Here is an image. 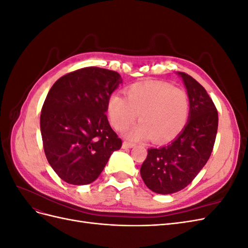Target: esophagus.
<instances>
[{"mask_svg": "<svg viewBox=\"0 0 248 248\" xmlns=\"http://www.w3.org/2000/svg\"><path fill=\"white\" fill-rule=\"evenodd\" d=\"M133 147H134V144H132V142H129V141H123V144H122L123 149H130Z\"/></svg>", "mask_w": 248, "mask_h": 248, "instance_id": "esophagus-1", "label": "esophagus"}]
</instances>
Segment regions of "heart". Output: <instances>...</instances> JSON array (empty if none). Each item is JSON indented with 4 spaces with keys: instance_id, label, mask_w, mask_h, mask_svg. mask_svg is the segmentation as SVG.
Segmentation results:
<instances>
[{
    "instance_id": "heart-1",
    "label": "heart",
    "mask_w": 248,
    "mask_h": 248,
    "mask_svg": "<svg viewBox=\"0 0 248 248\" xmlns=\"http://www.w3.org/2000/svg\"><path fill=\"white\" fill-rule=\"evenodd\" d=\"M124 93L125 97H109L108 114L119 131L125 130L139 115L140 123L127 133L130 140L150 138L163 144L184 129L189 116V100L184 90L164 81H140L127 87Z\"/></svg>"
}]
</instances>
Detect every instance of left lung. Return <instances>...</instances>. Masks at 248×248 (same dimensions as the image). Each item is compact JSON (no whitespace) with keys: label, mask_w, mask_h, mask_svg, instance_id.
Masks as SVG:
<instances>
[{"label":"left lung","mask_w":248,"mask_h":248,"mask_svg":"<svg viewBox=\"0 0 248 248\" xmlns=\"http://www.w3.org/2000/svg\"><path fill=\"white\" fill-rule=\"evenodd\" d=\"M181 77L189 98L188 121L170 144L148 149L140 176L149 189L159 194L182 190L190 184L212 153L218 114L205 88L184 72Z\"/></svg>","instance_id":"obj_1"}]
</instances>
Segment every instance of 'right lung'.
<instances>
[{"instance_id": "1", "label": "right lung", "mask_w": 248, "mask_h": 248, "mask_svg": "<svg viewBox=\"0 0 248 248\" xmlns=\"http://www.w3.org/2000/svg\"><path fill=\"white\" fill-rule=\"evenodd\" d=\"M121 82L116 71L86 67L60 78L50 88L40 130L46 159L63 181L92 183L121 148L106 115L108 100Z\"/></svg>"}]
</instances>
